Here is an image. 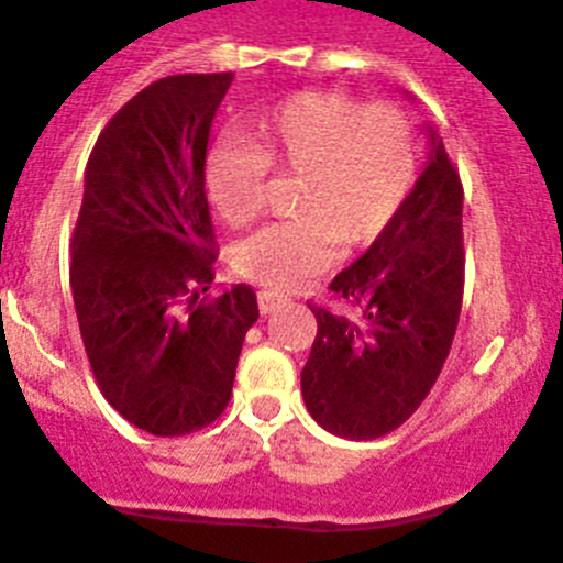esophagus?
Returning a JSON list of instances; mask_svg holds the SVG:
<instances>
[{
	"label": "esophagus",
	"instance_id": "obj_1",
	"mask_svg": "<svg viewBox=\"0 0 563 563\" xmlns=\"http://www.w3.org/2000/svg\"><path fill=\"white\" fill-rule=\"evenodd\" d=\"M286 302H288V294H277V291H261V294H257V308H261V313H264V317L275 313L277 308L286 306Z\"/></svg>",
	"mask_w": 563,
	"mask_h": 563
}]
</instances>
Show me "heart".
<instances>
[{"label": "heart", "instance_id": "heart-1", "mask_svg": "<svg viewBox=\"0 0 563 563\" xmlns=\"http://www.w3.org/2000/svg\"><path fill=\"white\" fill-rule=\"evenodd\" d=\"M246 141L210 146L205 186L219 217L246 228L264 210L266 169L299 177L291 197L297 217L257 230L230 252L239 275L269 288L324 272L339 244L361 250L380 239L417 172L408 115L344 93H294L252 115Z\"/></svg>", "mask_w": 563, "mask_h": 563}]
</instances>
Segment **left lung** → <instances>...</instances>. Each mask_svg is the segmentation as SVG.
<instances>
[{"mask_svg": "<svg viewBox=\"0 0 563 563\" xmlns=\"http://www.w3.org/2000/svg\"><path fill=\"white\" fill-rule=\"evenodd\" d=\"M428 161L386 233L346 266L317 308V339L302 369L311 417L341 439H380L428 397L450 355L464 297L459 172L439 130Z\"/></svg>", "mask_w": 563, "mask_h": 563, "instance_id": "obj_1", "label": "left lung"}]
</instances>
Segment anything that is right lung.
<instances>
[{"instance_id": "obj_1", "label": "right lung", "mask_w": 563, "mask_h": 563, "mask_svg": "<svg viewBox=\"0 0 563 563\" xmlns=\"http://www.w3.org/2000/svg\"><path fill=\"white\" fill-rule=\"evenodd\" d=\"M233 75H175L97 139L71 239V294L104 400L152 435H186L230 402L257 322L250 286L213 283L205 197L210 124Z\"/></svg>"}]
</instances>
